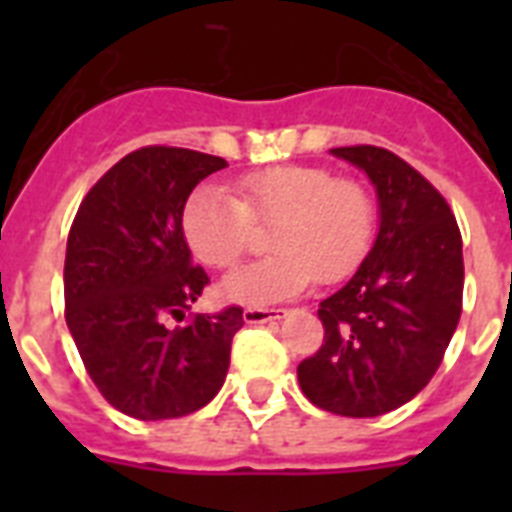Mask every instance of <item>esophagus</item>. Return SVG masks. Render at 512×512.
<instances>
[{
  "instance_id": "34e87169",
  "label": "esophagus",
  "mask_w": 512,
  "mask_h": 512,
  "mask_svg": "<svg viewBox=\"0 0 512 512\" xmlns=\"http://www.w3.org/2000/svg\"><path fill=\"white\" fill-rule=\"evenodd\" d=\"M287 316L284 308H247L244 311V321L247 324H265V321H279Z\"/></svg>"
}]
</instances>
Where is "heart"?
I'll return each instance as SVG.
<instances>
[{"mask_svg":"<svg viewBox=\"0 0 512 512\" xmlns=\"http://www.w3.org/2000/svg\"><path fill=\"white\" fill-rule=\"evenodd\" d=\"M232 193L204 185L188 196L180 231L209 268L228 271L252 244L255 223L268 231L271 255L233 271L223 295L233 303L271 305L321 284L345 279L364 260L374 233V199L356 177L324 167L281 164L241 175Z\"/></svg>","mask_w":512,"mask_h":512,"instance_id":"1","label":"heart"}]
</instances>
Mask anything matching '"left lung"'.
Instances as JSON below:
<instances>
[{
	"mask_svg": "<svg viewBox=\"0 0 512 512\" xmlns=\"http://www.w3.org/2000/svg\"><path fill=\"white\" fill-rule=\"evenodd\" d=\"M332 154L369 175L380 233L356 276L319 305L324 342L297 366L305 398L342 417L412 401L444 361L462 313L460 225L436 185L388 148Z\"/></svg>",
	"mask_w": 512,
	"mask_h": 512,
	"instance_id": "8db88e82",
	"label": "left lung"
}]
</instances>
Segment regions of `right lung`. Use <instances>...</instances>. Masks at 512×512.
<instances>
[{
	"label": "right lung",
	"instance_id": "add662e5",
	"mask_svg": "<svg viewBox=\"0 0 512 512\" xmlns=\"http://www.w3.org/2000/svg\"><path fill=\"white\" fill-rule=\"evenodd\" d=\"M223 167L191 148H138L92 185L68 231L66 324L100 396L135 420L185 417L223 388L239 305L170 327L209 284L180 215L199 180Z\"/></svg>",
	"mask_w": 512,
	"mask_h": 512
}]
</instances>
